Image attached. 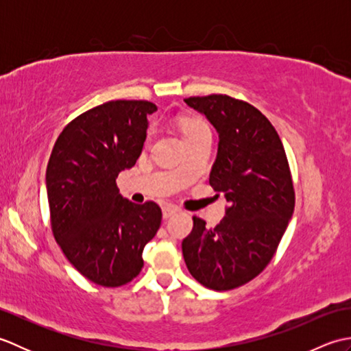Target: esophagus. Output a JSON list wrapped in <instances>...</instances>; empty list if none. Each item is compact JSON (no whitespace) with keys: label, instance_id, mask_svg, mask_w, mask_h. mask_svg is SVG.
I'll use <instances>...</instances> for the list:
<instances>
[{"label":"esophagus","instance_id":"esophagus-1","mask_svg":"<svg viewBox=\"0 0 351 351\" xmlns=\"http://www.w3.org/2000/svg\"><path fill=\"white\" fill-rule=\"evenodd\" d=\"M178 211H180V210H178V208H176L175 205H164V206H162V217H164V219H169L170 215L176 214Z\"/></svg>","mask_w":351,"mask_h":351}]
</instances>
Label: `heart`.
<instances>
[{
    "label": "heart",
    "mask_w": 351,
    "mask_h": 351,
    "mask_svg": "<svg viewBox=\"0 0 351 351\" xmlns=\"http://www.w3.org/2000/svg\"><path fill=\"white\" fill-rule=\"evenodd\" d=\"M181 126L185 140L196 136H202V134H210L208 125L204 121H200V119H189V121H184ZM149 138H151V136H149Z\"/></svg>",
    "instance_id": "heart-1"
}]
</instances>
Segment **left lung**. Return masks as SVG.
I'll return each instance as SVG.
<instances>
[{
    "mask_svg": "<svg viewBox=\"0 0 351 351\" xmlns=\"http://www.w3.org/2000/svg\"><path fill=\"white\" fill-rule=\"evenodd\" d=\"M184 101L219 132L210 185L225 195L229 206L215 228L193 217L182 255L204 287L234 289L264 270L285 234L295 204L289 164L278 131L249 102L228 95Z\"/></svg>",
    "mask_w": 351,
    "mask_h": 351,
    "instance_id": "8db88e82",
    "label": "left lung"
}]
</instances>
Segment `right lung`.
I'll use <instances>...</instances> for the list:
<instances>
[{"label":"right lung","instance_id":"add662e5","mask_svg":"<svg viewBox=\"0 0 351 351\" xmlns=\"http://www.w3.org/2000/svg\"><path fill=\"white\" fill-rule=\"evenodd\" d=\"M149 101H110L64 126L47 167L51 229L64 256L101 287H122L143 267L141 253L161 225L152 200L132 204L116 178L143 149Z\"/></svg>","mask_w":351,"mask_h":351}]
</instances>
